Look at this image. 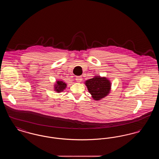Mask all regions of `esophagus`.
<instances>
[{"label":"esophagus","instance_id":"1","mask_svg":"<svg viewBox=\"0 0 159 159\" xmlns=\"http://www.w3.org/2000/svg\"><path fill=\"white\" fill-rule=\"evenodd\" d=\"M76 80L77 82H81V81L82 80V77L81 76H76Z\"/></svg>","mask_w":159,"mask_h":159}]
</instances>
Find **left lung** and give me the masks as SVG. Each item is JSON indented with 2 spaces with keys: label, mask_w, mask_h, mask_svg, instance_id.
<instances>
[{
  "label": "left lung",
  "mask_w": 159,
  "mask_h": 159,
  "mask_svg": "<svg viewBox=\"0 0 159 159\" xmlns=\"http://www.w3.org/2000/svg\"><path fill=\"white\" fill-rule=\"evenodd\" d=\"M92 97L95 100L98 101L104 98L110 93L111 89V83L106 77L95 76L85 82Z\"/></svg>",
  "instance_id": "8db88e82"
}]
</instances>
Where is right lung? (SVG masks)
Listing matches in <instances>:
<instances>
[{"label": "right lung", "mask_w": 159, "mask_h": 159, "mask_svg": "<svg viewBox=\"0 0 159 159\" xmlns=\"http://www.w3.org/2000/svg\"><path fill=\"white\" fill-rule=\"evenodd\" d=\"M66 86H67L66 83H64L63 81L58 80V81H57V83L55 85L54 89L55 91L58 93L64 91L66 89Z\"/></svg>", "instance_id": "add662e5"}]
</instances>
